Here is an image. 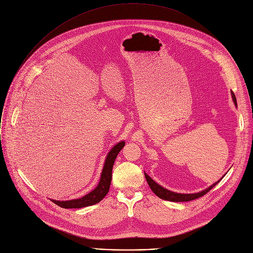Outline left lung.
I'll return each mask as SVG.
<instances>
[{
    "label": "left lung",
    "instance_id": "left-lung-1",
    "mask_svg": "<svg viewBox=\"0 0 253 253\" xmlns=\"http://www.w3.org/2000/svg\"><path fill=\"white\" fill-rule=\"evenodd\" d=\"M231 96H232V100H233V103L234 105L237 107V102H236V98H235V95L233 92H231ZM144 174H145V178L147 180V183L148 185L150 186L151 190L161 199H164V200H168V201H172V202H185V201H191V200H194V199H197L203 195H205L208 191H210L216 184L219 183L220 180L222 178H220V180H218L217 182L213 183L212 185H210L208 188L202 190V191H199V192H196V193H177V192H173L171 190H168L164 187H162L160 184H158L157 182H155L154 180L148 175L146 174L145 172H144ZM226 174V173H225ZM225 174L223 176H225ZM222 176V177H223Z\"/></svg>",
    "mask_w": 253,
    "mask_h": 253
}]
</instances>
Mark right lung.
<instances>
[{"label":"right lung","mask_w":253,"mask_h":253,"mask_svg":"<svg viewBox=\"0 0 253 253\" xmlns=\"http://www.w3.org/2000/svg\"><path fill=\"white\" fill-rule=\"evenodd\" d=\"M125 146V141H120L116 143L115 145L111 148V150L108 152L105 163L101 172L100 180L98 185L88 194L81 198L71 199V200H55L51 199L55 204H57L60 207L63 208H82L94 205L96 203H99L106 195L109 192L111 180H112V169L115 162V159L119 152L122 150V148Z\"/></svg>","instance_id":"add662e5"}]
</instances>
